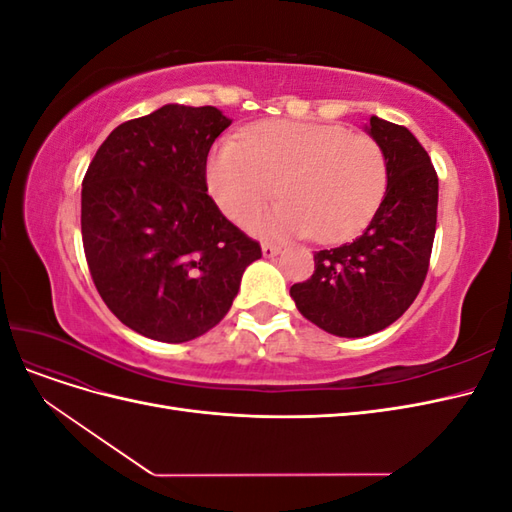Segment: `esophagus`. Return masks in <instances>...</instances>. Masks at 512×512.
I'll return each mask as SVG.
<instances>
[{"mask_svg":"<svg viewBox=\"0 0 512 512\" xmlns=\"http://www.w3.org/2000/svg\"><path fill=\"white\" fill-rule=\"evenodd\" d=\"M282 252V245H277V243H269V241H265L262 243V254H265L267 258H271V256H277Z\"/></svg>","mask_w":512,"mask_h":512,"instance_id":"34e87169","label":"esophagus"}]
</instances>
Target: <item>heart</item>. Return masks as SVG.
<instances>
[{"label": "heart", "instance_id": "obj_1", "mask_svg": "<svg viewBox=\"0 0 512 512\" xmlns=\"http://www.w3.org/2000/svg\"><path fill=\"white\" fill-rule=\"evenodd\" d=\"M389 168L371 136L342 126L265 121L239 141L224 138L211 151L207 183L215 203L247 222L269 200L284 198L258 230L337 243L363 230L380 207Z\"/></svg>", "mask_w": 512, "mask_h": 512}]
</instances>
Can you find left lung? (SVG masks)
Masks as SVG:
<instances>
[{"label":"left lung","instance_id":"left-lung-1","mask_svg":"<svg viewBox=\"0 0 512 512\" xmlns=\"http://www.w3.org/2000/svg\"><path fill=\"white\" fill-rule=\"evenodd\" d=\"M389 183L363 235L314 254V273L290 297L316 327L365 337L393 324L421 292L438 222V175L429 153L397 123L369 119Z\"/></svg>","mask_w":512,"mask_h":512}]
</instances>
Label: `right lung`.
Wrapping results in <instances>:
<instances>
[{
  "instance_id": "right-lung-1",
  "label": "right lung",
  "mask_w": 512,
  "mask_h": 512,
  "mask_svg": "<svg viewBox=\"0 0 512 512\" xmlns=\"http://www.w3.org/2000/svg\"><path fill=\"white\" fill-rule=\"evenodd\" d=\"M228 126L215 106L166 104L117 126L83 177L91 280L149 339L181 344L213 329L262 256L207 194L209 149Z\"/></svg>"
}]
</instances>
